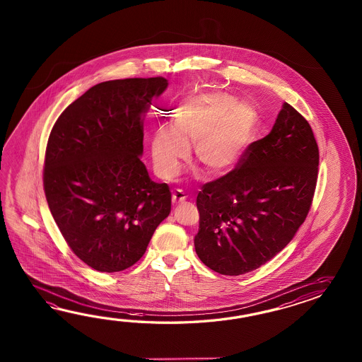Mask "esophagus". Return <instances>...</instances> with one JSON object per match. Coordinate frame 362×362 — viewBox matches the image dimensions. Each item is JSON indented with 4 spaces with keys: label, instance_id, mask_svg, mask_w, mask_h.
Segmentation results:
<instances>
[{
    "label": "esophagus",
    "instance_id": "34e87169",
    "mask_svg": "<svg viewBox=\"0 0 362 362\" xmlns=\"http://www.w3.org/2000/svg\"><path fill=\"white\" fill-rule=\"evenodd\" d=\"M186 200V197H185L184 192H181V190H176V192H173L172 194V203H173V206H177L180 203H182Z\"/></svg>",
    "mask_w": 362,
    "mask_h": 362
}]
</instances>
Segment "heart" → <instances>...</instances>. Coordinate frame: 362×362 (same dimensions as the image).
<instances>
[{
  "mask_svg": "<svg viewBox=\"0 0 362 362\" xmlns=\"http://www.w3.org/2000/svg\"><path fill=\"white\" fill-rule=\"evenodd\" d=\"M221 92L186 97L172 112V125H160L151 137L156 170L165 180L176 177L194 144L195 159L209 176L230 172L254 136L256 114L247 103Z\"/></svg>",
  "mask_w": 362,
  "mask_h": 362,
  "instance_id": "b5f03b06",
  "label": "heart"
}]
</instances>
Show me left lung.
<instances>
[{
  "label": "left lung",
  "mask_w": 362,
  "mask_h": 362,
  "mask_svg": "<svg viewBox=\"0 0 362 362\" xmlns=\"http://www.w3.org/2000/svg\"><path fill=\"white\" fill-rule=\"evenodd\" d=\"M318 160L310 125L285 102L269 134L247 147L237 168L198 194L194 246L202 262L223 276H239L281 252L309 212Z\"/></svg>",
  "instance_id": "1"
}]
</instances>
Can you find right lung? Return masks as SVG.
<instances>
[{
  "label": "right lung",
  "mask_w": 362,
  "mask_h": 362,
  "mask_svg": "<svg viewBox=\"0 0 362 362\" xmlns=\"http://www.w3.org/2000/svg\"><path fill=\"white\" fill-rule=\"evenodd\" d=\"M168 86L164 77L94 85L55 122L47 141L44 189L62 235L98 272L139 262L170 212L167 184L141 160L144 117Z\"/></svg>",
  "instance_id": "1"
}]
</instances>
